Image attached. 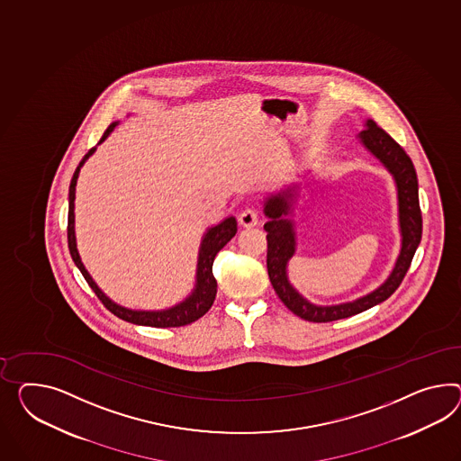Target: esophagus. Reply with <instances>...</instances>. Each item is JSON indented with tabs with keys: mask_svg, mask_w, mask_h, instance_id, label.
<instances>
[{
	"mask_svg": "<svg viewBox=\"0 0 461 461\" xmlns=\"http://www.w3.org/2000/svg\"><path fill=\"white\" fill-rule=\"evenodd\" d=\"M258 222H259V215L256 209L248 207L239 213V224L244 225V227H252V225H258Z\"/></svg>",
	"mask_w": 461,
	"mask_h": 461,
	"instance_id": "34e87169",
	"label": "esophagus"
}]
</instances>
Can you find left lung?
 I'll list each match as a JSON object with an SVG mask.
<instances>
[{"label":"left lung","mask_w":461,"mask_h":461,"mask_svg":"<svg viewBox=\"0 0 461 461\" xmlns=\"http://www.w3.org/2000/svg\"><path fill=\"white\" fill-rule=\"evenodd\" d=\"M361 142L366 145L371 154L376 155L384 167L393 174L398 187V203H400V227H402V252L396 260V266L391 272L388 281L378 287L375 293L357 299L355 303H346L339 306L321 307L307 303L294 287L287 281L285 266L294 254V229L293 222L284 215L289 213V199L294 195V189L284 192L283 195L272 197L266 203L264 212L269 217V222L264 224L267 232V274L272 287L284 306L295 316L309 322H330L338 319L351 318L386 301L402 283L406 272L411 266L414 252L420 246L423 232V219L418 199V178L413 162L402 150V145L391 139L386 131L378 127L373 120H367L366 129L359 135Z\"/></svg>","instance_id":"1"}]
</instances>
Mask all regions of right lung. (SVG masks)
I'll return each mask as SVG.
<instances>
[{"label": "right lung", "mask_w": 461, "mask_h": 461, "mask_svg": "<svg viewBox=\"0 0 461 461\" xmlns=\"http://www.w3.org/2000/svg\"><path fill=\"white\" fill-rule=\"evenodd\" d=\"M117 123H112L106 129L104 137L100 139V142H104L106 137L110 135V131H113ZM94 149L88 150V154L85 155L82 162L77 167L73 177H71L70 190H68V249H70L71 259L77 264V267L85 277V281L92 287L96 297L102 301V304L117 318L123 319L131 324H140V326H152V328H180V326H187L195 322L197 319H201L213 304V299L217 294V281L213 277L212 264L217 252L224 248L225 244L236 236L237 221L236 217H227L221 224L215 225L212 229H209V232L202 240L201 252H199V264H197V287L194 289V293L189 299H185L182 304L167 309V311H158V312H145V311H131L125 307L119 306L115 303H112L106 297L98 285L94 283V279L90 277V274L83 267L82 260L77 250V242H75V215H73V207H75V185H77V178L80 167L85 164V160L94 154Z\"/></svg>", "instance_id": "1"}]
</instances>
